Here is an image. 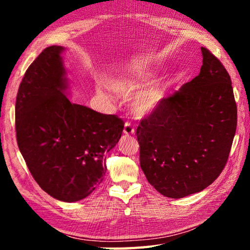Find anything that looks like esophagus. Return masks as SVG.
Listing matches in <instances>:
<instances>
[{
	"label": "esophagus",
	"mask_w": 250,
	"mask_h": 250,
	"mask_svg": "<svg viewBox=\"0 0 250 250\" xmlns=\"http://www.w3.org/2000/svg\"><path fill=\"white\" fill-rule=\"evenodd\" d=\"M124 133L126 135L133 134L134 133V126L131 125V122L126 121L125 124V128H124Z\"/></svg>",
	"instance_id": "esophagus-1"
}]
</instances>
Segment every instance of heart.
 Here are the masks:
<instances>
[{"instance_id": "obj_1", "label": "heart", "mask_w": 250, "mask_h": 250, "mask_svg": "<svg viewBox=\"0 0 250 250\" xmlns=\"http://www.w3.org/2000/svg\"><path fill=\"white\" fill-rule=\"evenodd\" d=\"M147 80H149V76L118 79L111 83V88L122 96H130L145 88L147 84ZM162 95L163 89L160 87H153L138 92L132 100L133 112L138 116H145L151 112L159 104L160 100L162 99Z\"/></svg>"}]
</instances>
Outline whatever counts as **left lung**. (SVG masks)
Listing matches in <instances>:
<instances>
[{"label": "left lung", "mask_w": 250, "mask_h": 250, "mask_svg": "<svg viewBox=\"0 0 250 250\" xmlns=\"http://www.w3.org/2000/svg\"><path fill=\"white\" fill-rule=\"evenodd\" d=\"M198 76L160 100L137 128L140 167L162 195L182 198L201 192L225 167L237 126L230 76L202 47Z\"/></svg>", "instance_id": "obj_1"}]
</instances>
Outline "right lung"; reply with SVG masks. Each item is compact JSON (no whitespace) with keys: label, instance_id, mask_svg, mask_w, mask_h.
I'll use <instances>...</instances> for the list:
<instances>
[{"label":"right lung","instance_id":"1","mask_svg":"<svg viewBox=\"0 0 250 250\" xmlns=\"http://www.w3.org/2000/svg\"><path fill=\"white\" fill-rule=\"evenodd\" d=\"M62 50L45 48L25 73L16 96V140L42 189L56 200L77 202L103 182L104 156L125 124L68 99Z\"/></svg>","mask_w":250,"mask_h":250}]
</instances>
